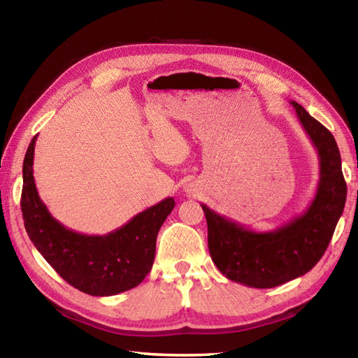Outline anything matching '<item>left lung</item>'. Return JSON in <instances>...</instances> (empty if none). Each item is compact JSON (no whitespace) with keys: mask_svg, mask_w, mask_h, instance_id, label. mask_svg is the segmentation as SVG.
Masks as SVG:
<instances>
[{"mask_svg":"<svg viewBox=\"0 0 358 358\" xmlns=\"http://www.w3.org/2000/svg\"><path fill=\"white\" fill-rule=\"evenodd\" d=\"M291 104L320 159V180L308 209L278 229L257 232L201 203L212 262L226 278L249 287H275L305 275L323 257L345 209L346 183L336 140L303 106Z\"/></svg>","mask_w":358,"mask_h":358,"instance_id":"left-lung-1","label":"left lung"}]
</instances>
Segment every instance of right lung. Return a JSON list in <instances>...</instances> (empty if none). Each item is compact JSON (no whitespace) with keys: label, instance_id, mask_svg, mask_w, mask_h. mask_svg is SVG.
Masks as SVG:
<instances>
[{"label":"right lung","instance_id":"obj_1","mask_svg":"<svg viewBox=\"0 0 358 358\" xmlns=\"http://www.w3.org/2000/svg\"><path fill=\"white\" fill-rule=\"evenodd\" d=\"M30 141L22 163L21 210L24 227L44 260L78 291L109 296L138 286L152 269L159 227L171 214L172 196L136 214L106 235L75 232L50 215L36 191Z\"/></svg>","mask_w":358,"mask_h":358}]
</instances>
